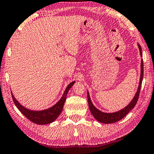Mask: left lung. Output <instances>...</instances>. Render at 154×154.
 <instances>
[{
	"label": "left lung",
	"mask_w": 154,
	"mask_h": 154,
	"mask_svg": "<svg viewBox=\"0 0 154 154\" xmlns=\"http://www.w3.org/2000/svg\"><path fill=\"white\" fill-rule=\"evenodd\" d=\"M138 48L140 51V54L142 56V51H141V47L139 44H138ZM143 60L141 59V77H140V81H139V85H138V91L136 92V94L134 96L133 100L131 101V103L128 104V106H126L124 109L120 110V111L115 112V113H103V112L99 111V110L96 109V107L94 106V104L92 103L91 100L90 96H89V93H88V103L89 109H90L92 115L94 116L95 119H96L98 121H99L100 123H113L117 121L121 120L123 118H124L129 113L130 111L134 108V106H136V103H137L138 96H139L140 91H141V83L142 80H143Z\"/></svg>",
	"instance_id": "left-lung-1"
}]
</instances>
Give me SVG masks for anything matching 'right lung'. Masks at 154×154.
Masks as SVG:
<instances>
[{
    "instance_id": "1",
    "label": "right lung",
    "mask_w": 154,
    "mask_h": 154,
    "mask_svg": "<svg viewBox=\"0 0 154 154\" xmlns=\"http://www.w3.org/2000/svg\"><path fill=\"white\" fill-rule=\"evenodd\" d=\"M74 83H75V81H73L70 84H68V86L66 88L63 94V96L58 100V103L55 104L51 108L43 110V111H31V110L26 109L23 106L20 105L18 101H17V100L13 96L12 93H11V95H12V98L15 105L16 106V107L18 108L19 111L21 112L27 118L28 120L39 125L48 124V123L54 122L57 118H58V116L60 115V113H61L62 110L63 109V106L64 103H65L66 96H67L68 91H69V89L74 84Z\"/></svg>"
}]
</instances>
